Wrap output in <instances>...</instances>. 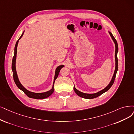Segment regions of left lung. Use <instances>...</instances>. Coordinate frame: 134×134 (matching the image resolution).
Instances as JSON below:
<instances>
[{
	"label": "left lung",
	"instance_id": "8db88e82",
	"mask_svg": "<svg viewBox=\"0 0 134 134\" xmlns=\"http://www.w3.org/2000/svg\"><path fill=\"white\" fill-rule=\"evenodd\" d=\"M109 33L110 35L111 36L112 39L113 41L115 43V71H114V75L113 76V78H112V80L111 81H110V83L109 84L108 86L105 87L104 90L99 91L98 93H94V94H87V93H82L80 91H78L77 89L75 88V87L74 86L73 87V89H74V91H75V92H76V93L77 94L80 96L82 98H86V99H93V98H97L98 97H99V96L102 95L103 93H105V92L108 91L109 89L110 88V87L112 86V85H113L114 82V81H115V77H116V72H117V71L118 70V57H117V54H118V43H117V41L116 40V39L114 38V37L113 36V34L110 32H109Z\"/></svg>",
	"mask_w": 134,
	"mask_h": 134
}]
</instances>
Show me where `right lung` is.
Returning <instances> with one entry per match:
<instances>
[{
	"mask_svg": "<svg viewBox=\"0 0 134 134\" xmlns=\"http://www.w3.org/2000/svg\"><path fill=\"white\" fill-rule=\"evenodd\" d=\"M24 32L22 34V35H21V36L20 37V38L18 39V40L16 41V44H15V48H14V55L13 56V60H12V71H13V78H14V81L16 85L17 86V87L21 90L22 91L24 92V93L29 98H34V99H44L46 98L47 97H48L49 96H50L54 92V82H55V80H56V78H57L58 74L59 73V71H60L61 69L64 67L63 65H61L59 66L58 67H57V68H56V71H55V75H54V81H53V87L52 88L50 91H47L46 92H44V93H34V92H30L29 91H27V90H26L23 86L20 83V82H19V79L17 76V73H16V68H15V62H16V53H17V46H18V42L20 39L21 38V37L23 36Z\"/></svg>",
	"mask_w": 134,
	"mask_h": 134,
	"instance_id": "add662e5",
	"label": "right lung"
}]
</instances>
